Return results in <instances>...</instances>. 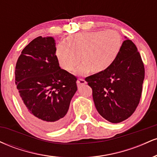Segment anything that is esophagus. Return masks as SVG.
Wrapping results in <instances>:
<instances>
[{"mask_svg": "<svg viewBox=\"0 0 157 157\" xmlns=\"http://www.w3.org/2000/svg\"><path fill=\"white\" fill-rule=\"evenodd\" d=\"M86 80H84V79H82V78H80V79H78V80H77V86H82V85H84V84H86Z\"/></svg>", "mask_w": 157, "mask_h": 157, "instance_id": "obj_1", "label": "esophagus"}]
</instances>
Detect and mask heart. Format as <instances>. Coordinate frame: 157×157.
I'll return each mask as SVG.
<instances>
[{"label": "heart", "instance_id": "heart-1", "mask_svg": "<svg viewBox=\"0 0 157 157\" xmlns=\"http://www.w3.org/2000/svg\"><path fill=\"white\" fill-rule=\"evenodd\" d=\"M68 44L61 42L56 47V57L63 69L71 71L81 60L77 72L80 75L105 71L114 62L121 50L122 40L114 30L81 32L69 36Z\"/></svg>", "mask_w": 157, "mask_h": 157}]
</instances>
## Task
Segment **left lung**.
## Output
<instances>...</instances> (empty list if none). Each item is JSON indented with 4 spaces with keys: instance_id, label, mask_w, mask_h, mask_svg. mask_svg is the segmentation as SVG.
Masks as SVG:
<instances>
[{
    "instance_id": "left-lung-1",
    "label": "left lung",
    "mask_w": 157,
    "mask_h": 157,
    "mask_svg": "<svg viewBox=\"0 0 157 157\" xmlns=\"http://www.w3.org/2000/svg\"><path fill=\"white\" fill-rule=\"evenodd\" d=\"M144 78L141 56L134 43L126 38L111 66L85 80L92 89L98 113L110 122L118 123L131 117L138 106Z\"/></svg>"
}]
</instances>
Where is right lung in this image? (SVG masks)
I'll return each mask as SVG.
<instances>
[{
	"instance_id": "right-lung-1",
	"label": "right lung",
	"mask_w": 157,
	"mask_h": 157,
	"mask_svg": "<svg viewBox=\"0 0 157 157\" xmlns=\"http://www.w3.org/2000/svg\"><path fill=\"white\" fill-rule=\"evenodd\" d=\"M55 40L36 37L21 52L15 66V84L27 117L46 130H57L68 120L77 90V77L59 66Z\"/></svg>"
}]
</instances>
